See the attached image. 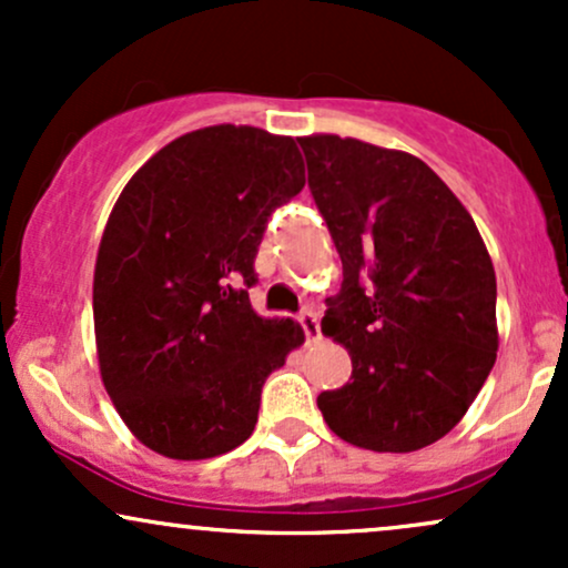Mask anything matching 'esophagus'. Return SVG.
<instances>
[{
  "instance_id": "obj_1",
  "label": "esophagus",
  "mask_w": 568,
  "mask_h": 568,
  "mask_svg": "<svg viewBox=\"0 0 568 568\" xmlns=\"http://www.w3.org/2000/svg\"><path fill=\"white\" fill-rule=\"evenodd\" d=\"M298 323H302L304 334L310 342H317L321 338V323H317V315L312 310H304L302 315H298Z\"/></svg>"
}]
</instances>
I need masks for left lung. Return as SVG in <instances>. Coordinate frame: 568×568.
I'll return each mask as SVG.
<instances>
[{
  "mask_svg": "<svg viewBox=\"0 0 568 568\" xmlns=\"http://www.w3.org/2000/svg\"><path fill=\"white\" fill-rule=\"evenodd\" d=\"M342 256L323 334L352 355L317 395L342 440L406 454L467 414L497 361V277L456 194L414 154L338 135L298 139Z\"/></svg>",
  "mask_w": 568,
  "mask_h": 568,
  "instance_id": "8db88e82",
  "label": "left lung"
}]
</instances>
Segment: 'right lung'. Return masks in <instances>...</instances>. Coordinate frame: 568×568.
<instances>
[{"label":"right lung","instance_id":"1","mask_svg":"<svg viewBox=\"0 0 568 568\" xmlns=\"http://www.w3.org/2000/svg\"><path fill=\"white\" fill-rule=\"evenodd\" d=\"M296 141L213 125L160 149L122 189L93 277L101 379L143 446L211 459L251 438L266 376L302 325L256 315L258 245L304 189Z\"/></svg>","mask_w":568,"mask_h":568}]
</instances>
